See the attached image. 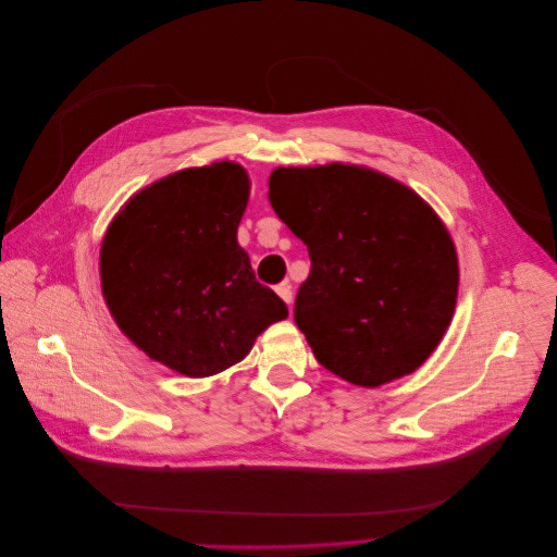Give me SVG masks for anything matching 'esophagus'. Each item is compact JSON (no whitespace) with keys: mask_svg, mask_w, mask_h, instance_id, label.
Here are the masks:
<instances>
[{"mask_svg":"<svg viewBox=\"0 0 557 557\" xmlns=\"http://www.w3.org/2000/svg\"><path fill=\"white\" fill-rule=\"evenodd\" d=\"M276 295H278L287 306H293V285H289V283L276 285Z\"/></svg>","mask_w":557,"mask_h":557,"instance_id":"1","label":"esophagus"}]
</instances>
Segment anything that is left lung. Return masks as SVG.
<instances>
[{
	"label": "left lung",
	"instance_id": "obj_1",
	"mask_svg": "<svg viewBox=\"0 0 557 557\" xmlns=\"http://www.w3.org/2000/svg\"><path fill=\"white\" fill-rule=\"evenodd\" d=\"M274 213L308 247L295 322L317 362L360 387L412 374L444 337L458 256L417 193L358 165L276 168Z\"/></svg>",
	"mask_w": 557,
	"mask_h": 557
}]
</instances>
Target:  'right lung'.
Masks as SVG:
<instances>
[{
  "label": "right lung",
  "instance_id": "1",
  "mask_svg": "<svg viewBox=\"0 0 557 557\" xmlns=\"http://www.w3.org/2000/svg\"><path fill=\"white\" fill-rule=\"evenodd\" d=\"M247 201L245 168H188L131 197L103 235L101 293L113 320L151 360L183 376L224 372L287 317L237 245Z\"/></svg>",
  "mask_w": 557,
  "mask_h": 557
}]
</instances>
